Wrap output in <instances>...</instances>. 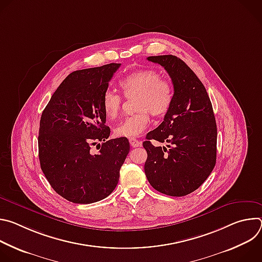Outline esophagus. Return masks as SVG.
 I'll list each match as a JSON object with an SVG mask.
<instances>
[{
	"instance_id": "1",
	"label": "esophagus",
	"mask_w": 262,
	"mask_h": 262,
	"mask_svg": "<svg viewBox=\"0 0 262 262\" xmlns=\"http://www.w3.org/2000/svg\"><path fill=\"white\" fill-rule=\"evenodd\" d=\"M129 144H130L132 147L136 148V147L141 146V145H142V142L139 141V140H137L136 138H129Z\"/></svg>"
}]
</instances>
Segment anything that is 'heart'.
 Wrapping results in <instances>:
<instances>
[{
  "label": "heart",
  "mask_w": 262,
  "mask_h": 262,
  "mask_svg": "<svg viewBox=\"0 0 262 262\" xmlns=\"http://www.w3.org/2000/svg\"><path fill=\"white\" fill-rule=\"evenodd\" d=\"M125 97L137 96V114L120 122L114 133L118 137L135 138L140 136L150 122L149 113L160 117L169 111L173 100L171 83L162 79L161 74L154 69H140L122 79L119 83ZM123 99L116 92L106 90L101 98V107L104 116L114 120L118 117Z\"/></svg>",
  "instance_id": "b5f03b06"
}]
</instances>
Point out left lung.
<instances>
[{
    "instance_id": "left-lung-1",
    "label": "left lung",
    "mask_w": 262,
    "mask_h": 262,
    "mask_svg": "<svg viewBox=\"0 0 262 262\" xmlns=\"http://www.w3.org/2000/svg\"><path fill=\"white\" fill-rule=\"evenodd\" d=\"M162 65L172 80L174 94L164 121L146 136L144 170L154 189L181 197L196 191L214 168L216 123L205 87L195 72L172 55L148 57ZM152 139L169 143L156 147Z\"/></svg>"
}]
</instances>
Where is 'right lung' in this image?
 I'll use <instances>...</instances> for the list:
<instances>
[{"label": "right lung", "mask_w": 262, "mask_h": 262, "mask_svg": "<svg viewBox=\"0 0 262 262\" xmlns=\"http://www.w3.org/2000/svg\"><path fill=\"white\" fill-rule=\"evenodd\" d=\"M121 64L71 72L53 94L40 119V167L52 188L66 200L89 204L106 198L119 180L128 152L126 138L106 140L101 107L108 82ZM97 145V154L91 149Z\"/></svg>", "instance_id": "1"}]
</instances>
